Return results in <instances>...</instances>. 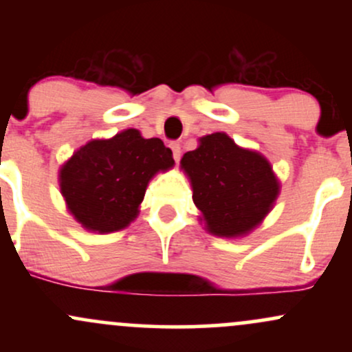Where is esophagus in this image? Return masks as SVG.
Here are the masks:
<instances>
[{"instance_id":"esophagus-1","label":"esophagus","mask_w":352,"mask_h":352,"mask_svg":"<svg viewBox=\"0 0 352 352\" xmlns=\"http://www.w3.org/2000/svg\"><path fill=\"white\" fill-rule=\"evenodd\" d=\"M170 148H172V152H173V159H175L177 162H179L180 155H182V147H180V144H179V142H172V144H170Z\"/></svg>"}]
</instances>
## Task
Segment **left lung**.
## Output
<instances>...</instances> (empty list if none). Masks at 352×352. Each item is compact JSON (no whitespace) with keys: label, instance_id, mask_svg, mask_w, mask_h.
<instances>
[{"label":"left lung","instance_id":"left-lung-1","mask_svg":"<svg viewBox=\"0 0 352 352\" xmlns=\"http://www.w3.org/2000/svg\"><path fill=\"white\" fill-rule=\"evenodd\" d=\"M180 167L193 190L205 230L235 238L263 221L280 193L272 165L261 153L240 148L223 132L205 135L195 151L182 157Z\"/></svg>","mask_w":352,"mask_h":352}]
</instances>
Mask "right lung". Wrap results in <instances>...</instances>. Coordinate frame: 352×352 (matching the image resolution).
I'll return each instance as SVG.
<instances>
[{"label": "right lung", "mask_w": 352, "mask_h": 352, "mask_svg": "<svg viewBox=\"0 0 352 352\" xmlns=\"http://www.w3.org/2000/svg\"><path fill=\"white\" fill-rule=\"evenodd\" d=\"M160 139L127 129L107 140H91L60 167L59 187L67 208L89 232L122 230L139 213L148 180L173 167Z\"/></svg>", "instance_id": "1"}]
</instances>
